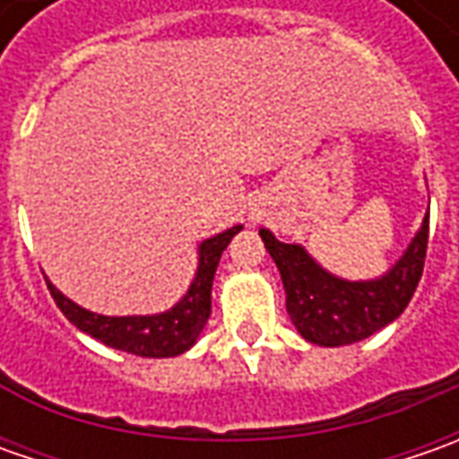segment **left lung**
I'll list each match as a JSON object with an SVG mask.
<instances>
[{
    "instance_id": "8db88e82",
    "label": "left lung",
    "mask_w": 459,
    "mask_h": 459,
    "mask_svg": "<svg viewBox=\"0 0 459 459\" xmlns=\"http://www.w3.org/2000/svg\"><path fill=\"white\" fill-rule=\"evenodd\" d=\"M265 250L281 271L286 289V311L299 334L311 344L342 347L360 342L403 314L424 271L429 217L421 221L406 253L380 278L344 281L325 271L301 245L275 239L260 230Z\"/></svg>"
}]
</instances>
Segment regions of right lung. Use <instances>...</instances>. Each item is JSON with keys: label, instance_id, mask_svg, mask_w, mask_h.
<instances>
[{"label": "right lung", "instance_id": "1", "mask_svg": "<svg viewBox=\"0 0 459 459\" xmlns=\"http://www.w3.org/2000/svg\"><path fill=\"white\" fill-rule=\"evenodd\" d=\"M242 230L235 224L214 238L204 239L199 245V268L196 275L184 293V299L163 314H148V316H104L89 308L74 304L68 296H63L50 281L48 289L53 301L58 304L65 319L81 332L91 334L94 340L115 347L122 352H133L140 358H176L199 340L204 325L212 314V281L217 273L220 257L230 239Z\"/></svg>", "mask_w": 459, "mask_h": 459}]
</instances>
